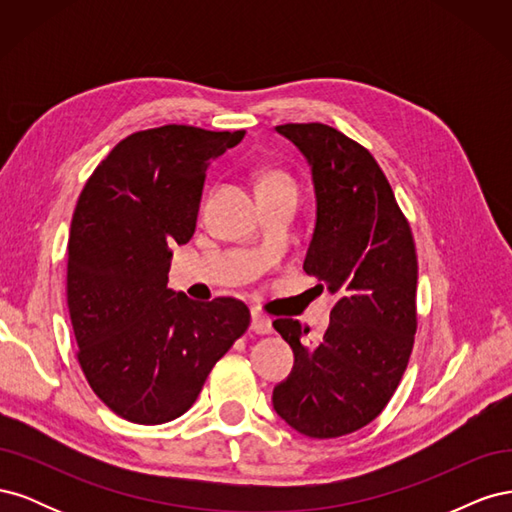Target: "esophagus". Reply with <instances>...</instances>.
<instances>
[{
	"label": "esophagus",
	"instance_id": "1",
	"mask_svg": "<svg viewBox=\"0 0 512 512\" xmlns=\"http://www.w3.org/2000/svg\"><path fill=\"white\" fill-rule=\"evenodd\" d=\"M252 331H256V333H271L273 331V324H271V318H267L265 314H260V312H252Z\"/></svg>",
	"mask_w": 512,
	"mask_h": 512
}]
</instances>
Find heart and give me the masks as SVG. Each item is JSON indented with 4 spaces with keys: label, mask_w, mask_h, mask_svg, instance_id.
<instances>
[{
    "label": "heart",
    "mask_w": 512,
    "mask_h": 512,
    "mask_svg": "<svg viewBox=\"0 0 512 512\" xmlns=\"http://www.w3.org/2000/svg\"><path fill=\"white\" fill-rule=\"evenodd\" d=\"M275 183H290L292 185V179L286 173H280V170H271V173H267L260 181V185H275Z\"/></svg>",
    "instance_id": "1"
}]
</instances>
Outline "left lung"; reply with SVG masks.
Returning a JSON list of instances; mask_svg holds the SVG:
<instances>
[{
    "mask_svg": "<svg viewBox=\"0 0 512 512\" xmlns=\"http://www.w3.org/2000/svg\"><path fill=\"white\" fill-rule=\"evenodd\" d=\"M307 160L316 224L303 269L337 297L318 342L299 320L275 331L294 365L273 389V410L307 438H339L389 404L416 333V252L389 181L371 153L324 123L275 128Z\"/></svg>",
    "mask_w": 512,
    "mask_h": 512,
    "instance_id": "1",
    "label": "left lung"
}]
</instances>
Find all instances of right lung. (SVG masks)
<instances>
[{
  "label": "right lung",
  "mask_w": 512,
  "mask_h": 512,
  "mask_svg": "<svg viewBox=\"0 0 512 512\" xmlns=\"http://www.w3.org/2000/svg\"><path fill=\"white\" fill-rule=\"evenodd\" d=\"M243 136L192 126L136 132L108 153L76 203L68 309L79 363L126 421L181 416L250 324L241 301L196 303L168 288L170 247L194 235L207 168Z\"/></svg>",
  "instance_id": "obj_1"
}]
</instances>
